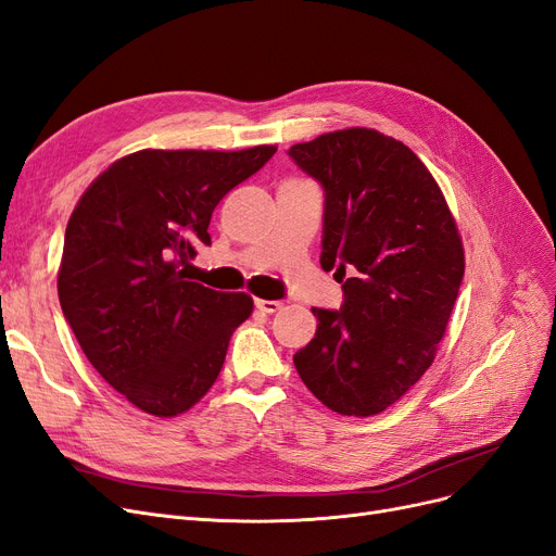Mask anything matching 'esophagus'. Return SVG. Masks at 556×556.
<instances>
[{"label": "esophagus", "mask_w": 556, "mask_h": 556, "mask_svg": "<svg viewBox=\"0 0 556 556\" xmlns=\"http://www.w3.org/2000/svg\"><path fill=\"white\" fill-rule=\"evenodd\" d=\"M254 304L261 313H277L281 308V302H277V300H256Z\"/></svg>", "instance_id": "esophagus-1"}]
</instances>
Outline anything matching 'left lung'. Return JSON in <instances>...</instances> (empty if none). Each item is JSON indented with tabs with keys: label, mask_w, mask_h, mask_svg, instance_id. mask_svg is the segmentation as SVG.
I'll use <instances>...</instances> for the list:
<instances>
[{
	"label": "left lung",
	"mask_w": 556,
	"mask_h": 556,
	"mask_svg": "<svg viewBox=\"0 0 556 556\" xmlns=\"http://www.w3.org/2000/svg\"><path fill=\"white\" fill-rule=\"evenodd\" d=\"M288 154L325 190L320 265L345 295L341 311L311 308L318 329L295 368L331 412L368 418L437 356L466 270L462 236L437 179L391 136L352 127Z\"/></svg>",
	"instance_id": "left-lung-1"
}]
</instances>
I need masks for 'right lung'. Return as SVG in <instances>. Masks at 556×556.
Listing matches in <instances>:
<instances>
[{
	"mask_svg": "<svg viewBox=\"0 0 556 556\" xmlns=\"http://www.w3.org/2000/svg\"><path fill=\"white\" fill-rule=\"evenodd\" d=\"M275 152L140 150L109 165L72 211L63 316L92 368L140 412L179 416L218 379L254 302L188 281L186 265L211 245L213 208Z\"/></svg>",
	"mask_w": 556,
	"mask_h": 556,
	"instance_id": "obj_1",
	"label": "right lung"
}]
</instances>
